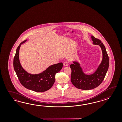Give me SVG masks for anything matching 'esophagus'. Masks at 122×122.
<instances>
[{
    "label": "esophagus",
    "instance_id": "esophagus-1",
    "mask_svg": "<svg viewBox=\"0 0 122 122\" xmlns=\"http://www.w3.org/2000/svg\"><path fill=\"white\" fill-rule=\"evenodd\" d=\"M63 65H64V66H68V61H65L64 63H63Z\"/></svg>",
    "mask_w": 122,
    "mask_h": 122
}]
</instances>
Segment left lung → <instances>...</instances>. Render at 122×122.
Masks as SVG:
<instances>
[{
  "label": "left lung",
  "instance_id": "obj_1",
  "mask_svg": "<svg viewBox=\"0 0 122 122\" xmlns=\"http://www.w3.org/2000/svg\"><path fill=\"white\" fill-rule=\"evenodd\" d=\"M91 38L93 44L99 45L102 52V61L96 71L91 75H86L77 62H73L74 63L70 65L71 82L76 88L83 90L94 89L100 85L104 79L109 66V57L105 46L102 41L94 36H92Z\"/></svg>",
  "mask_w": 122,
  "mask_h": 122
}]
</instances>
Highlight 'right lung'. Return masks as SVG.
I'll return each mask as SVG.
<instances>
[{"label": "right lung", "mask_w": 122, "mask_h": 122, "mask_svg": "<svg viewBox=\"0 0 122 122\" xmlns=\"http://www.w3.org/2000/svg\"><path fill=\"white\" fill-rule=\"evenodd\" d=\"M25 40L19 45L17 48L13 60V66L20 83L26 89L36 92H43L51 89L56 80V74L63 67L62 63L52 65L38 74L28 73L22 67L19 60V50L20 45L25 43Z\"/></svg>", "instance_id": "obj_1"}]
</instances>
